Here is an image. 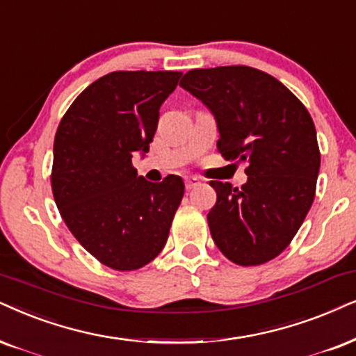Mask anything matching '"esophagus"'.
I'll use <instances>...</instances> for the list:
<instances>
[{
    "mask_svg": "<svg viewBox=\"0 0 356 356\" xmlns=\"http://www.w3.org/2000/svg\"><path fill=\"white\" fill-rule=\"evenodd\" d=\"M200 184V179L197 177H186V188L191 191V188H195Z\"/></svg>",
    "mask_w": 356,
    "mask_h": 356,
    "instance_id": "34e87169",
    "label": "esophagus"
}]
</instances>
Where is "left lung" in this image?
Returning <instances> with one entry per match:
<instances>
[{
    "label": "left lung",
    "mask_w": 356,
    "mask_h": 356,
    "mask_svg": "<svg viewBox=\"0 0 356 356\" xmlns=\"http://www.w3.org/2000/svg\"><path fill=\"white\" fill-rule=\"evenodd\" d=\"M179 85L211 111L225 159L248 165L241 188L210 182L215 245L240 266L276 258L316 195L321 152L307 108L273 75L246 65L191 70Z\"/></svg>",
    "instance_id": "8db88e82"
}]
</instances>
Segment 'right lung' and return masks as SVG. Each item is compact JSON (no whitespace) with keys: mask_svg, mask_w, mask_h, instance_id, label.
Returning <instances> with one entry per match:
<instances>
[{"mask_svg":"<svg viewBox=\"0 0 356 356\" xmlns=\"http://www.w3.org/2000/svg\"><path fill=\"white\" fill-rule=\"evenodd\" d=\"M181 72H111L72 103L54 139L52 192L72 235L105 266L133 271L164 248L184 197L179 175L149 182L133 168L154 138Z\"/></svg>","mask_w":356,"mask_h":356,"instance_id":"obj_1","label":"right lung"}]
</instances>
